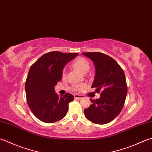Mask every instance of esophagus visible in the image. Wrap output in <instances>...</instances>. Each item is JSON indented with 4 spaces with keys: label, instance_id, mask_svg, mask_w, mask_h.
Returning <instances> with one entry per match:
<instances>
[{
    "label": "esophagus",
    "instance_id": "34e87169",
    "mask_svg": "<svg viewBox=\"0 0 152 152\" xmlns=\"http://www.w3.org/2000/svg\"><path fill=\"white\" fill-rule=\"evenodd\" d=\"M74 97H75V99H82L84 98V95H83V94H75V95H74Z\"/></svg>",
    "mask_w": 152,
    "mask_h": 152
}]
</instances>
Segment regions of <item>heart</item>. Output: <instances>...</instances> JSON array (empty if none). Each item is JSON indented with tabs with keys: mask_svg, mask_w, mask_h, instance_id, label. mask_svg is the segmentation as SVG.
<instances>
[{
	"mask_svg": "<svg viewBox=\"0 0 152 152\" xmlns=\"http://www.w3.org/2000/svg\"><path fill=\"white\" fill-rule=\"evenodd\" d=\"M73 67L79 71V72L85 73L87 72L89 69V63L86 59L85 58L83 57H79V58H76L72 64ZM79 89H83L84 88L83 85H79Z\"/></svg>",
	"mask_w": 152,
	"mask_h": 152,
	"instance_id": "heart-1",
	"label": "heart"
}]
</instances>
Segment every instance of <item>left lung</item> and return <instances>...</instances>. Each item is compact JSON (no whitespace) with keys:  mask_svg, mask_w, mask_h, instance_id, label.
Segmentation results:
<instances>
[{"mask_svg":"<svg viewBox=\"0 0 152 152\" xmlns=\"http://www.w3.org/2000/svg\"><path fill=\"white\" fill-rule=\"evenodd\" d=\"M95 66L96 74L92 88L101 93L99 99H90L92 104L84 110L88 120L97 124L111 122L124 105L128 87L124 71L115 60L101 52H84Z\"/></svg>","mask_w":152,"mask_h":152,"instance_id":"left-lung-1","label":"left lung"}]
</instances>
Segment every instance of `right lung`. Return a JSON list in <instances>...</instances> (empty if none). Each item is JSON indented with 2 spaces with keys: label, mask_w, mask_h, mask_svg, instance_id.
Here are the masks:
<instances>
[{
  "label": "right lung",
  "mask_w": 152,
  "mask_h": 152,
  "mask_svg": "<svg viewBox=\"0 0 152 152\" xmlns=\"http://www.w3.org/2000/svg\"><path fill=\"white\" fill-rule=\"evenodd\" d=\"M77 53L51 51L41 56L31 65L25 83L26 101L31 111L39 121L53 123L64 118L74 96H59L54 86L61 79L63 69Z\"/></svg>",
  "instance_id": "add662e5"
}]
</instances>
